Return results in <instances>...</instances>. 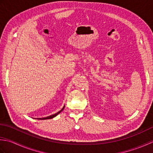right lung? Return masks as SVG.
I'll return each mask as SVG.
<instances>
[{"label":"right lung","instance_id":"right-lung-1","mask_svg":"<svg viewBox=\"0 0 153 153\" xmlns=\"http://www.w3.org/2000/svg\"><path fill=\"white\" fill-rule=\"evenodd\" d=\"M64 108V106L62 108V109L61 110H60L59 112H58L57 113H56V114H53V115H51V116H47V117H45V118H37V120H48V119H51V118H53L54 117H55V116H56L58 114H60L62 111L63 110V109Z\"/></svg>","mask_w":153,"mask_h":153}]
</instances>
